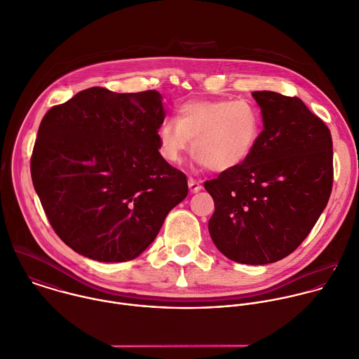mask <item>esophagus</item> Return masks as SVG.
I'll list each match as a JSON object with an SVG mask.
<instances>
[{"instance_id": "34e87169", "label": "esophagus", "mask_w": 359, "mask_h": 359, "mask_svg": "<svg viewBox=\"0 0 359 359\" xmlns=\"http://www.w3.org/2000/svg\"><path fill=\"white\" fill-rule=\"evenodd\" d=\"M189 189H190L191 193H198V191L201 190V184H200L196 179L190 177V179H189Z\"/></svg>"}]
</instances>
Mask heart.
Returning a JSON list of instances; mask_svg holds the SVG:
<instances>
[{
  "mask_svg": "<svg viewBox=\"0 0 359 359\" xmlns=\"http://www.w3.org/2000/svg\"><path fill=\"white\" fill-rule=\"evenodd\" d=\"M260 130V110L248 99L190 100L177 107L176 120L166 118L159 126V152L179 163L193 141L200 163L212 172H228L250 156Z\"/></svg>",
  "mask_w": 359,
  "mask_h": 359,
  "instance_id": "obj_1",
  "label": "heart"
}]
</instances>
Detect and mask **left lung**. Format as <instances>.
I'll return each instance as SVG.
<instances>
[{"label": "left lung", "instance_id": "left-lung-1", "mask_svg": "<svg viewBox=\"0 0 359 359\" xmlns=\"http://www.w3.org/2000/svg\"><path fill=\"white\" fill-rule=\"evenodd\" d=\"M252 95L264 126L253 152L204 187L215 204L208 231L217 249L257 266L291 255L318 222L333 187V140L299 97Z\"/></svg>", "mask_w": 359, "mask_h": 359}]
</instances>
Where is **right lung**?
I'll return each mask as SVG.
<instances>
[{"label":"right lung","mask_w":359,"mask_h":359,"mask_svg":"<svg viewBox=\"0 0 359 359\" xmlns=\"http://www.w3.org/2000/svg\"><path fill=\"white\" fill-rule=\"evenodd\" d=\"M158 90L93 86L43 117L30 159L50 225L74 252L103 263L138 257L187 193V177L159 154Z\"/></svg>","instance_id":"add662e5"}]
</instances>
